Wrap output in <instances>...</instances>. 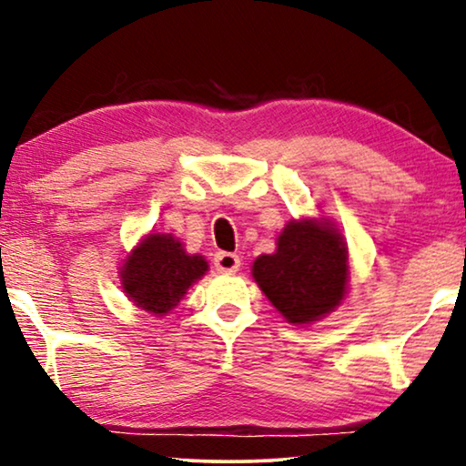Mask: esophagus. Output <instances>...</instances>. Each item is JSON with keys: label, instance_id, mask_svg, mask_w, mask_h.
I'll return each mask as SVG.
<instances>
[{"label": "esophagus", "instance_id": "34e87169", "mask_svg": "<svg viewBox=\"0 0 466 466\" xmlns=\"http://www.w3.org/2000/svg\"><path fill=\"white\" fill-rule=\"evenodd\" d=\"M239 265H241V260H239L238 254H233V252H218L214 257V267L222 273L238 271Z\"/></svg>", "mask_w": 466, "mask_h": 466}]
</instances>
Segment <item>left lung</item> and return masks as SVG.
I'll return each instance as SVG.
<instances>
[{
    "mask_svg": "<svg viewBox=\"0 0 466 466\" xmlns=\"http://www.w3.org/2000/svg\"><path fill=\"white\" fill-rule=\"evenodd\" d=\"M252 276L286 320L309 324L346 295V244L329 222H290L278 238V250L254 260Z\"/></svg>",
    "mask_w": 466,
    "mask_h": 466,
    "instance_id": "1",
    "label": "left lung"
}]
</instances>
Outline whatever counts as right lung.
Returning <instances> with one entry per match:
<instances>
[{"label":"right lung","mask_w":466,"mask_h":466,"mask_svg":"<svg viewBox=\"0 0 466 466\" xmlns=\"http://www.w3.org/2000/svg\"><path fill=\"white\" fill-rule=\"evenodd\" d=\"M206 271V258L184 252L171 235L150 233L129 254L120 276L125 292L137 308L163 316Z\"/></svg>","instance_id":"1"}]
</instances>
